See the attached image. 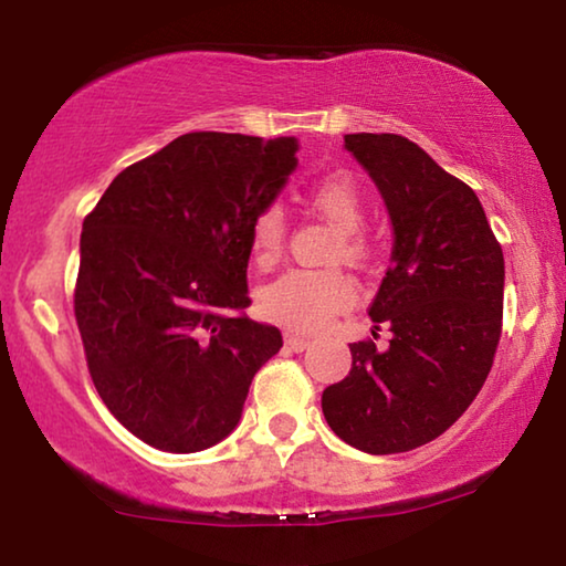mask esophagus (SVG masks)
Listing matches in <instances>:
<instances>
[{"instance_id": "34e87169", "label": "esophagus", "mask_w": 566, "mask_h": 566, "mask_svg": "<svg viewBox=\"0 0 566 566\" xmlns=\"http://www.w3.org/2000/svg\"><path fill=\"white\" fill-rule=\"evenodd\" d=\"M284 346L290 348V352H294V354H302V352H305V348H310V338L297 336V333H286Z\"/></svg>"}]
</instances>
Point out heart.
I'll use <instances>...</instances> for the list:
<instances>
[{"label":"heart","instance_id":"heart-1","mask_svg":"<svg viewBox=\"0 0 566 566\" xmlns=\"http://www.w3.org/2000/svg\"><path fill=\"white\" fill-rule=\"evenodd\" d=\"M307 205L340 230L336 256L361 264L369 256V241L359 233L364 222V202L359 185L348 174H331L315 181L305 195ZM284 214L280 207H266L251 222V259L266 269L282 256ZM354 302V286L340 272H290L261 286L256 297L259 315L290 331L313 333L323 328L333 315Z\"/></svg>","mask_w":566,"mask_h":566}]
</instances>
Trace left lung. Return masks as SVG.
<instances>
[{"mask_svg": "<svg viewBox=\"0 0 566 566\" xmlns=\"http://www.w3.org/2000/svg\"><path fill=\"white\" fill-rule=\"evenodd\" d=\"M344 146L392 222V264L369 307L392 338L385 352L352 344V371L323 389V416L338 439L381 457L439 439L482 389L503 328L505 259L474 189L418 143L354 133Z\"/></svg>", "mask_w": 566, "mask_h": 566, "instance_id": "1", "label": "left lung"}]
</instances>
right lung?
<instances>
[{"label": "right lung", "mask_w": 566, "mask_h": 566, "mask_svg": "<svg viewBox=\"0 0 566 566\" xmlns=\"http://www.w3.org/2000/svg\"><path fill=\"white\" fill-rule=\"evenodd\" d=\"M297 138L187 133L117 174L86 214L74 292L102 402L140 441L195 453L233 433L282 333L243 315L251 222Z\"/></svg>", "instance_id": "1"}]
</instances>
